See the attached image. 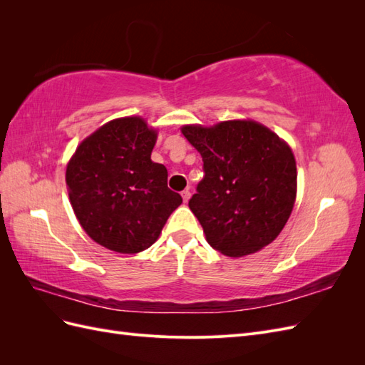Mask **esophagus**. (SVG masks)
<instances>
[{"label":"esophagus","instance_id":"obj_1","mask_svg":"<svg viewBox=\"0 0 365 365\" xmlns=\"http://www.w3.org/2000/svg\"><path fill=\"white\" fill-rule=\"evenodd\" d=\"M181 195H182V201H184V202H187V201L190 200V190H189V189H185Z\"/></svg>","mask_w":365,"mask_h":365}]
</instances>
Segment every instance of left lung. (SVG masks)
<instances>
[{
  "instance_id": "obj_1",
  "label": "left lung",
  "mask_w": 365,
  "mask_h": 365,
  "mask_svg": "<svg viewBox=\"0 0 365 365\" xmlns=\"http://www.w3.org/2000/svg\"><path fill=\"white\" fill-rule=\"evenodd\" d=\"M181 132L201 153L204 178L189 201L205 239L230 257L248 256L280 235L297 196L291 148L252 120H228Z\"/></svg>"
}]
</instances>
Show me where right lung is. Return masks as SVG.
I'll return each instance as SVG.
<instances>
[{
    "label": "right lung",
    "mask_w": 365,
    "mask_h": 365,
    "mask_svg": "<svg viewBox=\"0 0 365 365\" xmlns=\"http://www.w3.org/2000/svg\"><path fill=\"white\" fill-rule=\"evenodd\" d=\"M157 130L141 117L108 121L77 146L65 181L82 228L98 245L123 254L155 242L182 202L168 187V169L150 153Z\"/></svg>",
    "instance_id": "1"
}]
</instances>
